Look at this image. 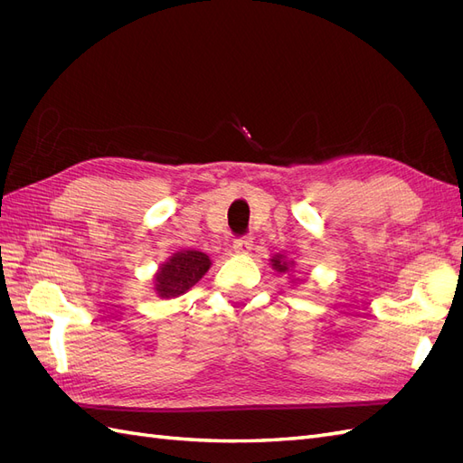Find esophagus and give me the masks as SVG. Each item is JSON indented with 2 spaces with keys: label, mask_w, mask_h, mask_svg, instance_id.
<instances>
[{
  "label": "esophagus",
  "mask_w": 463,
  "mask_h": 463,
  "mask_svg": "<svg viewBox=\"0 0 463 463\" xmlns=\"http://www.w3.org/2000/svg\"><path fill=\"white\" fill-rule=\"evenodd\" d=\"M250 249H253V237H250V235H241V237H237V240L233 241V250H235V253L247 255V253H250Z\"/></svg>",
  "instance_id": "obj_1"
}]
</instances>
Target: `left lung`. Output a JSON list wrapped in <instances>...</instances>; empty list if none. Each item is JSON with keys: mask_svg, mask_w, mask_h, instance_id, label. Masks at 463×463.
I'll return each instance as SVG.
<instances>
[{"mask_svg": "<svg viewBox=\"0 0 463 463\" xmlns=\"http://www.w3.org/2000/svg\"><path fill=\"white\" fill-rule=\"evenodd\" d=\"M293 266V260H286L284 259V255H276L274 259H272V269L276 270V272H288L289 269Z\"/></svg>", "mask_w": 463, "mask_h": 463, "instance_id": "8db88e82", "label": "left lung"}]
</instances>
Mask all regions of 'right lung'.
Returning <instances> with one entry per match:
<instances>
[{"mask_svg": "<svg viewBox=\"0 0 463 463\" xmlns=\"http://www.w3.org/2000/svg\"><path fill=\"white\" fill-rule=\"evenodd\" d=\"M210 259L201 250H179L160 266L154 276V289L160 298H179L208 272Z\"/></svg>", "mask_w": 463, "mask_h": 463, "instance_id": "right-lung-1", "label": "right lung"}]
</instances>
